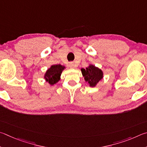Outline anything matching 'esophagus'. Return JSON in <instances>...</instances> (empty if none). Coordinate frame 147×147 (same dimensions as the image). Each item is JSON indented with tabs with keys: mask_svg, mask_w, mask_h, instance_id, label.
<instances>
[{
	"mask_svg": "<svg viewBox=\"0 0 147 147\" xmlns=\"http://www.w3.org/2000/svg\"><path fill=\"white\" fill-rule=\"evenodd\" d=\"M68 66H69V68H74V67L76 66L75 64H74V63H72V62H70V63H69Z\"/></svg>",
	"mask_w": 147,
	"mask_h": 147,
	"instance_id": "esophagus-1",
	"label": "esophagus"
}]
</instances>
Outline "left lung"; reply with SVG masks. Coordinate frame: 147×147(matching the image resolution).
Instances as JSON below:
<instances>
[{"label": "left lung", "instance_id": "left-lung-1", "mask_svg": "<svg viewBox=\"0 0 147 147\" xmlns=\"http://www.w3.org/2000/svg\"><path fill=\"white\" fill-rule=\"evenodd\" d=\"M81 71L86 82H88L92 87L96 86L103 76L101 69L94 65H90L85 69L81 68Z\"/></svg>", "mask_w": 147, "mask_h": 147}]
</instances>
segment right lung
Segmentation results:
<instances>
[{"instance_id": "add662e5", "label": "right lung", "mask_w": 147, "mask_h": 147, "mask_svg": "<svg viewBox=\"0 0 147 147\" xmlns=\"http://www.w3.org/2000/svg\"><path fill=\"white\" fill-rule=\"evenodd\" d=\"M64 66L61 64H55L51 66L46 72L45 78L46 81L48 82L51 85L55 84L60 80L61 74L64 69Z\"/></svg>"}]
</instances>
